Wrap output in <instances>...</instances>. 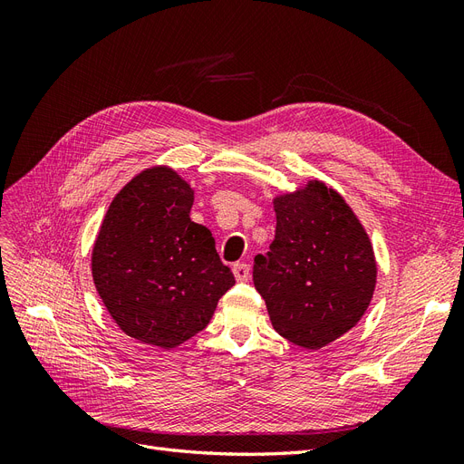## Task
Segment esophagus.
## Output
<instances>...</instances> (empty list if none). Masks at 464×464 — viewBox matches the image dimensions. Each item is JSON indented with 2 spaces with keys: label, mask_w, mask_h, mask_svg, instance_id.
<instances>
[{
  "label": "esophagus",
  "mask_w": 464,
  "mask_h": 464,
  "mask_svg": "<svg viewBox=\"0 0 464 464\" xmlns=\"http://www.w3.org/2000/svg\"><path fill=\"white\" fill-rule=\"evenodd\" d=\"M232 271H234V276L237 283H246V280L249 278V265L247 263H236L232 266Z\"/></svg>",
  "instance_id": "obj_1"
}]
</instances>
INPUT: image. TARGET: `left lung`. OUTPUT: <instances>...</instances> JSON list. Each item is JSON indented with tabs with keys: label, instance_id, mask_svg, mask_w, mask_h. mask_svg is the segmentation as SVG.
<instances>
[{
	"label": "left lung",
	"instance_id": "1",
	"mask_svg": "<svg viewBox=\"0 0 464 464\" xmlns=\"http://www.w3.org/2000/svg\"><path fill=\"white\" fill-rule=\"evenodd\" d=\"M273 205L275 240L256 256L254 285L275 331L319 350L368 310L377 278L370 236L343 195L319 179L276 195Z\"/></svg>",
	"mask_w": 464,
	"mask_h": 464
}]
</instances>
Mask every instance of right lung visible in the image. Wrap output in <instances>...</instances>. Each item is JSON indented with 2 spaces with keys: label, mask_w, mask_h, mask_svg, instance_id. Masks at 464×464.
<instances>
[{
  "label": "right lung",
  "mask_w": 464,
  "mask_h": 464,
  "mask_svg": "<svg viewBox=\"0 0 464 464\" xmlns=\"http://www.w3.org/2000/svg\"><path fill=\"white\" fill-rule=\"evenodd\" d=\"M193 189L168 166L139 172L111 199L92 247V280L131 339L176 348L203 331L234 275L189 218Z\"/></svg>",
  "instance_id": "1"
}]
</instances>
